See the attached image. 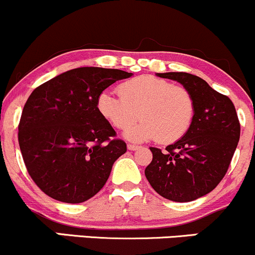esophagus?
<instances>
[{
    "instance_id": "obj_1",
    "label": "esophagus",
    "mask_w": 255,
    "mask_h": 255,
    "mask_svg": "<svg viewBox=\"0 0 255 255\" xmlns=\"http://www.w3.org/2000/svg\"><path fill=\"white\" fill-rule=\"evenodd\" d=\"M138 145H135V144H128V150H137L138 149Z\"/></svg>"
}]
</instances>
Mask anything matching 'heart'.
<instances>
[{
    "label": "heart",
    "instance_id": "heart-1",
    "mask_svg": "<svg viewBox=\"0 0 255 255\" xmlns=\"http://www.w3.org/2000/svg\"><path fill=\"white\" fill-rule=\"evenodd\" d=\"M119 94L102 91L96 106L100 114L119 130L128 128L138 116L142 119L125 131L130 141L156 138L172 143L189 130L195 104L187 88L144 74L122 83Z\"/></svg>",
    "mask_w": 255,
    "mask_h": 255
}]
</instances>
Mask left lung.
<instances>
[{
    "label": "left lung",
    "instance_id": "obj_1",
    "mask_svg": "<svg viewBox=\"0 0 255 255\" xmlns=\"http://www.w3.org/2000/svg\"><path fill=\"white\" fill-rule=\"evenodd\" d=\"M181 83L195 104L185 135L166 147H150L153 160L144 174L165 199L188 202L212 191L227 173L240 139V122L231 100L200 77L185 72L156 73Z\"/></svg>",
    "mask_w": 255,
    "mask_h": 255
}]
</instances>
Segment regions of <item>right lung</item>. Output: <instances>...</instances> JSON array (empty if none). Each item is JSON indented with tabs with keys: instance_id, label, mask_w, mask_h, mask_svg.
<instances>
[{
	"instance_id": "add662e5",
	"label": "right lung",
	"mask_w": 255,
	"mask_h": 255,
	"mask_svg": "<svg viewBox=\"0 0 255 255\" xmlns=\"http://www.w3.org/2000/svg\"><path fill=\"white\" fill-rule=\"evenodd\" d=\"M132 73L79 67L43 83L22 110L18 139L27 172L48 196L81 204L99 193L127 151L97 110V97Z\"/></svg>"
}]
</instances>
